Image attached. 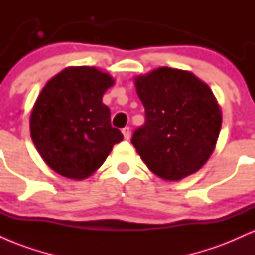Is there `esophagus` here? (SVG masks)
Listing matches in <instances>:
<instances>
[{
	"label": "esophagus",
	"instance_id": "1",
	"mask_svg": "<svg viewBox=\"0 0 255 255\" xmlns=\"http://www.w3.org/2000/svg\"><path fill=\"white\" fill-rule=\"evenodd\" d=\"M122 134H124V136H125V139H126V140L129 139V136H130V130H129V127H125L124 129H122Z\"/></svg>",
	"mask_w": 255,
	"mask_h": 255
}]
</instances>
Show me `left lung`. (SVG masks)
Returning <instances> with one entry per match:
<instances>
[{
    "label": "left lung",
    "instance_id": "left-lung-1",
    "mask_svg": "<svg viewBox=\"0 0 255 255\" xmlns=\"http://www.w3.org/2000/svg\"><path fill=\"white\" fill-rule=\"evenodd\" d=\"M145 124L131 144L147 168L164 180L194 174L215 150L222 114L212 91L191 72L162 67L136 78Z\"/></svg>",
    "mask_w": 255,
    "mask_h": 255
}]
</instances>
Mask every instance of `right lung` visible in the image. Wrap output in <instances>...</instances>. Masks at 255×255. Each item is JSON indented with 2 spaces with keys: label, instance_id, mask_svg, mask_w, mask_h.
Segmentation results:
<instances>
[{
  "label": "right lung",
  "instance_id": "right-lung-1",
  "mask_svg": "<svg viewBox=\"0 0 255 255\" xmlns=\"http://www.w3.org/2000/svg\"><path fill=\"white\" fill-rule=\"evenodd\" d=\"M114 79L95 67H69L48 81L31 113L33 144L54 171L83 180L124 135L111 127L104 92Z\"/></svg>",
  "mask_w": 255,
  "mask_h": 255
}]
</instances>
